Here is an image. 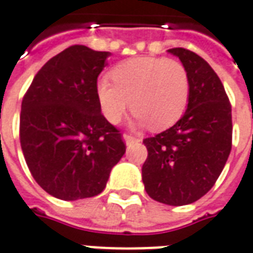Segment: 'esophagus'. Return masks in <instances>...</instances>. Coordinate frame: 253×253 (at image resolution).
I'll return each instance as SVG.
<instances>
[{
	"label": "esophagus",
	"mask_w": 253,
	"mask_h": 253,
	"mask_svg": "<svg viewBox=\"0 0 253 253\" xmlns=\"http://www.w3.org/2000/svg\"><path fill=\"white\" fill-rule=\"evenodd\" d=\"M124 140L126 144H132V143H136V141H140V139H137V137H134V136H132V134H124Z\"/></svg>",
	"instance_id": "1"
}]
</instances>
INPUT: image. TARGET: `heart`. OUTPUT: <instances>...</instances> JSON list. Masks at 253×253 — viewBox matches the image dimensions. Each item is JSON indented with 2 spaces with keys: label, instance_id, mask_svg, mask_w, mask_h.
<instances>
[{
  "label": "heart",
  "instance_id": "heart-1",
  "mask_svg": "<svg viewBox=\"0 0 253 253\" xmlns=\"http://www.w3.org/2000/svg\"><path fill=\"white\" fill-rule=\"evenodd\" d=\"M95 86L99 108L112 124L130 112L140 125L160 130L183 116L190 99L189 73L175 59L140 56L117 64Z\"/></svg>",
  "mask_w": 253,
  "mask_h": 253
}]
</instances>
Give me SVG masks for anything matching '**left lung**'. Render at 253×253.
<instances>
[{
  "mask_svg": "<svg viewBox=\"0 0 253 253\" xmlns=\"http://www.w3.org/2000/svg\"><path fill=\"white\" fill-rule=\"evenodd\" d=\"M169 52L189 73V105L176 124L143 140L148 156L141 174L152 200L182 206L204 197L222 172L232 149V106L206 60L186 48Z\"/></svg>",
  "mask_w": 253,
  "mask_h": 253,
  "instance_id": "obj_1",
  "label": "left lung"
}]
</instances>
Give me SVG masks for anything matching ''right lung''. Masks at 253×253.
Returning a JSON list of instances; mask_svg holds the SVG:
<instances>
[{
    "instance_id": "add662e5",
    "label": "right lung",
    "mask_w": 253,
    "mask_h": 253,
    "mask_svg": "<svg viewBox=\"0 0 253 253\" xmlns=\"http://www.w3.org/2000/svg\"><path fill=\"white\" fill-rule=\"evenodd\" d=\"M110 53L71 45L39 70L24 95L20 143L33 179L55 198L102 193L125 154L123 134L101 113L95 86Z\"/></svg>"
}]
</instances>
